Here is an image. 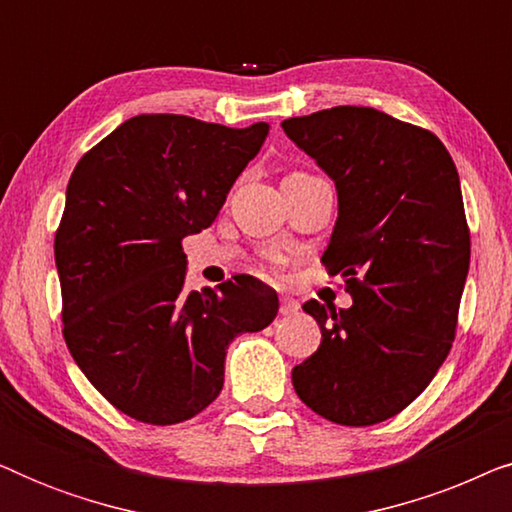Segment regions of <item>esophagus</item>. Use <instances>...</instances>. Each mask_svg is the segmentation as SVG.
I'll return each mask as SVG.
<instances>
[{
	"label": "esophagus",
	"instance_id": "34e87169",
	"mask_svg": "<svg viewBox=\"0 0 512 512\" xmlns=\"http://www.w3.org/2000/svg\"><path fill=\"white\" fill-rule=\"evenodd\" d=\"M300 310V303L296 298H289V296H282V305H279V314H284V317H293V314H298Z\"/></svg>",
	"mask_w": 512,
	"mask_h": 512
}]
</instances>
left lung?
<instances>
[{
	"mask_svg": "<svg viewBox=\"0 0 512 512\" xmlns=\"http://www.w3.org/2000/svg\"><path fill=\"white\" fill-rule=\"evenodd\" d=\"M282 128L333 179L338 219L321 261L352 293L340 312L303 305L321 345L293 368V389L335 424L384 422L450 354L471 263L457 167L433 132L373 107L324 109Z\"/></svg>",
	"mask_w": 512,
	"mask_h": 512,
	"instance_id": "1",
	"label": "left lung"
}]
</instances>
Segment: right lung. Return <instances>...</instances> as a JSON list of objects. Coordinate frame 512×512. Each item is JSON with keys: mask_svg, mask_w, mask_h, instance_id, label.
<instances>
[{"mask_svg": "<svg viewBox=\"0 0 512 512\" xmlns=\"http://www.w3.org/2000/svg\"><path fill=\"white\" fill-rule=\"evenodd\" d=\"M142 114L74 167L55 235L62 333L76 366L125 415L179 424L223 389L226 349L277 317V293L240 275L186 291L181 240L209 228L268 137Z\"/></svg>", "mask_w": 512, "mask_h": 512, "instance_id": "1", "label": "right lung"}]
</instances>
